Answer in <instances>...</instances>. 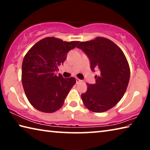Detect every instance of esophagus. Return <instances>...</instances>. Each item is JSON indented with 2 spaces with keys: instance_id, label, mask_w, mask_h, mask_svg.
Segmentation results:
<instances>
[{
  "instance_id": "34e87169",
  "label": "esophagus",
  "mask_w": 150,
  "mask_h": 150,
  "mask_svg": "<svg viewBox=\"0 0 150 150\" xmlns=\"http://www.w3.org/2000/svg\"><path fill=\"white\" fill-rule=\"evenodd\" d=\"M81 81H82L80 80L79 79H78V78H76V83H79V82H81Z\"/></svg>"
}]
</instances>
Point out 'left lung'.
Returning a JSON list of instances; mask_svg holds the SVG:
<instances>
[{"instance_id":"8db88e82","label":"left lung","mask_w":150,"mask_h":150,"mask_svg":"<svg viewBox=\"0 0 150 150\" xmlns=\"http://www.w3.org/2000/svg\"><path fill=\"white\" fill-rule=\"evenodd\" d=\"M87 55L93 71H98L95 84L87 85L81 95L83 103L94 112L112 108L122 98L128 87L130 70L122 50L112 41L103 37L81 42L77 46Z\"/></svg>"}]
</instances>
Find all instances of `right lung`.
<instances>
[{
	"label": "right lung",
	"mask_w": 150,
	"mask_h": 150,
	"mask_svg": "<svg viewBox=\"0 0 150 150\" xmlns=\"http://www.w3.org/2000/svg\"><path fill=\"white\" fill-rule=\"evenodd\" d=\"M79 42H63L54 37L40 40L30 48L22 65V83L28 100L43 112L52 113L62 108L75 84L74 77L64 79L55 71L63 64L67 53Z\"/></svg>",
	"instance_id": "obj_1"
}]
</instances>
